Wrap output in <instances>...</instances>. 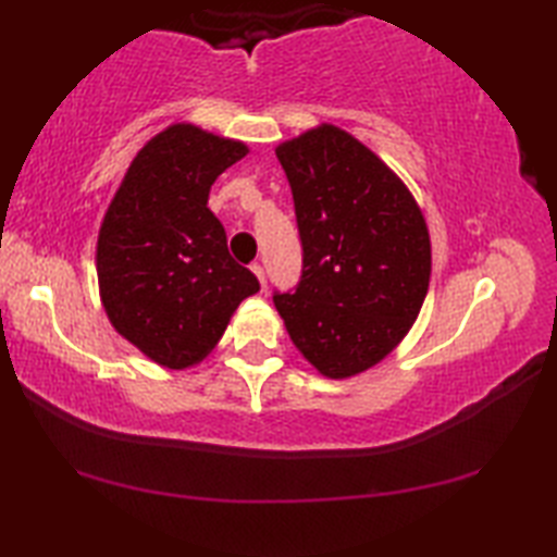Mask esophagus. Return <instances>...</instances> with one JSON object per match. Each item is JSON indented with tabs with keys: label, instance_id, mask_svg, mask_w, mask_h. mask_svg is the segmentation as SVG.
<instances>
[{
	"label": "esophagus",
	"instance_id": "1",
	"mask_svg": "<svg viewBox=\"0 0 557 557\" xmlns=\"http://www.w3.org/2000/svg\"><path fill=\"white\" fill-rule=\"evenodd\" d=\"M251 270H253V275L258 277V282H260V287H268V277H265V270H263V265H260V263H253L251 265Z\"/></svg>",
	"mask_w": 557,
	"mask_h": 557
}]
</instances>
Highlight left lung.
<instances>
[{"label": "left lung", "instance_id": "1", "mask_svg": "<svg viewBox=\"0 0 557 557\" xmlns=\"http://www.w3.org/2000/svg\"><path fill=\"white\" fill-rule=\"evenodd\" d=\"M304 246L301 282L275 309L304 359L342 381L411 330L431 282V236L407 184L335 124L275 148Z\"/></svg>", "mask_w": 557, "mask_h": 557}]
</instances>
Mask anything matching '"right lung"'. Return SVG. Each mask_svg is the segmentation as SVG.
Masks as SVG:
<instances>
[{"instance_id":"1","label":"right lung","mask_w":557,"mask_h":557,"mask_svg":"<svg viewBox=\"0 0 557 557\" xmlns=\"http://www.w3.org/2000/svg\"><path fill=\"white\" fill-rule=\"evenodd\" d=\"M246 152L242 140L172 124L136 152L104 212L96 253L104 313L164 369L203 361L260 289L208 208L210 186Z\"/></svg>"}]
</instances>
